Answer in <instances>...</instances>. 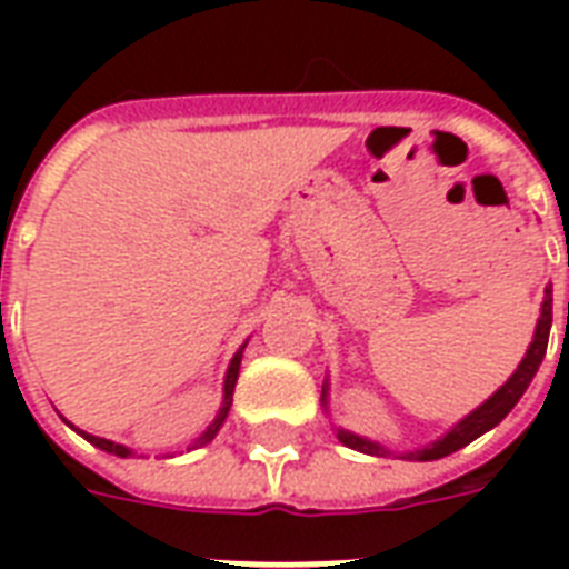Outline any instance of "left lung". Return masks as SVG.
Returning a JSON list of instances; mask_svg holds the SVG:
<instances>
[{"label": "left lung", "instance_id": "1", "mask_svg": "<svg viewBox=\"0 0 569 569\" xmlns=\"http://www.w3.org/2000/svg\"><path fill=\"white\" fill-rule=\"evenodd\" d=\"M567 321H569V301H567ZM549 328H552V289H547V298H543V307H540L535 342H531L529 351H526V357H522V363L517 366V372L508 378V383H505L502 389H496L493 396L487 398L485 405L478 407V410H472V413H469L463 422L455 425V428H451L446 437H440V440L431 442V446H425V449L405 451L401 458L405 460L446 458V455L463 449V446H469V442L476 440V437H481L485 431H490L493 425L502 422L505 416L513 410V405L520 401L522 392L529 389L531 378L538 375V366H540V360H543V355H547V346H549ZM337 437L346 442V446H351V449H357V451H366V455H387V449H380L378 442H369V440H363V437H355V433L339 431Z\"/></svg>", "mask_w": 569, "mask_h": 569}]
</instances>
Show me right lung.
I'll return each mask as SVG.
<instances>
[{
  "label": "right lung",
  "instance_id": "right-lung-1",
  "mask_svg": "<svg viewBox=\"0 0 569 569\" xmlns=\"http://www.w3.org/2000/svg\"><path fill=\"white\" fill-rule=\"evenodd\" d=\"M239 363H241V351L236 357H232L230 369H227V380H223V407H221V410H218V416H214V422L209 425V428H206V433H203V437H200V440L194 442V446H206V442L212 440L214 433H218V428H221V425H223V419H227V410H230V405H232V389H236V380H239ZM79 433H82V437L88 442H93L97 449L109 451V455H118V458H129V455H132V451H129L127 446H118V442L102 440V437H93V433H84V431H79Z\"/></svg>",
  "mask_w": 569,
  "mask_h": 569
}]
</instances>
